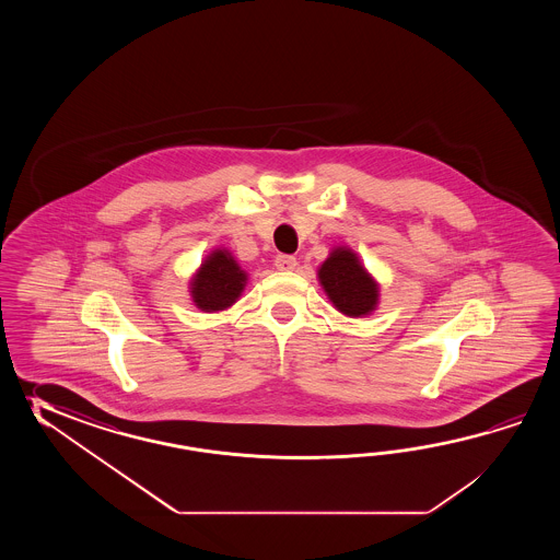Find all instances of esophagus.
Listing matches in <instances>:
<instances>
[{"instance_id":"esophagus-1","label":"esophagus","mask_w":560,"mask_h":560,"mask_svg":"<svg viewBox=\"0 0 560 560\" xmlns=\"http://www.w3.org/2000/svg\"><path fill=\"white\" fill-rule=\"evenodd\" d=\"M275 264L276 268L282 270V272H292L298 266L296 258H294V256H288V254H278Z\"/></svg>"}]
</instances>
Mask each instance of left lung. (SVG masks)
<instances>
[{
    "mask_svg": "<svg viewBox=\"0 0 560 560\" xmlns=\"http://www.w3.org/2000/svg\"><path fill=\"white\" fill-rule=\"evenodd\" d=\"M318 280L334 308L345 316L362 318L378 306L381 285L348 246L332 248L318 268Z\"/></svg>",
    "mask_w": 560,
    "mask_h": 560,
    "instance_id": "1",
    "label": "left lung"
}]
</instances>
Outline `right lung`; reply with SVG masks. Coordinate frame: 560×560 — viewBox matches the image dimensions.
Wrapping results in <instances>:
<instances>
[{"instance_id":"add662e5","label":"right lung","mask_w":560,"mask_h":560,"mask_svg":"<svg viewBox=\"0 0 560 560\" xmlns=\"http://www.w3.org/2000/svg\"><path fill=\"white\" fill-rule=\"evenodd\" d=\"M248 282L246 270L240 268L232 252L215 248L206 256L190 280L191 302L202 312H222L242 296Z\"/></svg>"}]
</instances>
